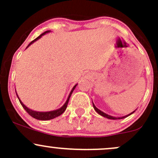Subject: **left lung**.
<instances>
[{"instance_id": "1", "label": "left lung", "mask_w": 158, "mask_h": 158, "mask_svg": "<svg viewBox=\"0 0 158 158\" xmlns=\"http://www.w3.org/2000/svg\"><path fill=\"white\" fill-rule=\"evenodd\" d=\"M92 106H93L94 109L95 110V111H96V112L98 113V114H99L100 115L103 116V117L106 118L112 119V120H117V119H122V118H125L128 117V116L131 115V114H133V113L135 112V111H132V112H131V113H130V114H127V115H125V116H122V117H114V116H111V115H109V114H106V113H105V112H103V111H102L101 110H99L98 109H97V108L95 107V105H94L93 102H92Z\"/></svg>"}]
</instances>
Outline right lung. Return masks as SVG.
<instances>
[{
    "mask_svg": "<svg viewBox=\"0 0 158 158\" xmlns=\"http://www.w3.org/2000/svg\"><path fill=\"white\" fill-rule=\"evenodd\" d=\"M49 32H50V30H47V31H45V32H44V33H43L42 34L40 35V36H38V37H36V39L33 40V41H31V42L30 43L29 45H28L27 47H27H29L32 44H33V43L36 42V40H39V39H40V38L42 37V36L45 35L46 33H49ZM78 85V84H76V85H75L74 86H73V88L72 89L71 92H69V96H68L67 99H66V102L64 103V105H63V106H62L61 108H60V109H58L53 110V111H33V110L29 109V108L27 107V106H25V105L23 104V102H22L21 100H20V98H19V97H18V95H17V92H16V94H17V98H18V99H19V101H20V104H21V106H23V109L26 110L27 112L30 116H32V117L34 118L37 119V120L47 121V120H50V119L55 118L58 117V116H60V114H62L63 112H64L65 111H66V108H67V105H68V102H69V100L70 96H71L72 93H73V91H74L75 88H76V85Z\"/></svg>",
    "mask_w": 158,
    "mask_h": 158,
    "instance_id": "add662e5",
    "label": "right lung"
}]
</instances>
